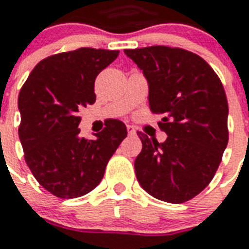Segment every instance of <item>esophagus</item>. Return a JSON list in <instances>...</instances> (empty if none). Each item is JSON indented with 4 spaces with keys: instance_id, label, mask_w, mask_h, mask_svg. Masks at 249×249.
I'll return each mask as SVG.
<instances>
[{
    "instance_id": "1",
    "label": "esophagus",
    "mask_w": 249,
    "mask_h": 249,
    "mask_svg": "<svg viewBox=\"0 0 249 249\" xmlns=\"http://www.w3.org/2000/svg\"><path fill=\"white\" fill-rule=\"evenodd\" d=\"M126 129H128L129 134H136V128L133 125H126Z\"/></svg>"
}]
</instances>
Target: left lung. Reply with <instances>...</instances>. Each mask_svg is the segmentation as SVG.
<instances>
[{"label": "left lung", "mask_w": 249, "mask_h": 249, "mask_svg": "<svg viewBox=\"0 0 249 249\" xmlns=\"http://www.w3.org/2000/svg\"><path fill=\"white\" fill-rule=\"evenodd\" d=\"M124 53L143 71L148 103L168 134L165 142L138 132L142 151L137 179L156 199L185 203L214 177L229 142V106L224 85L201 56L181 48L148 46Z\"/></svg>", "instance_id": "8db88e82"}]
</instances>
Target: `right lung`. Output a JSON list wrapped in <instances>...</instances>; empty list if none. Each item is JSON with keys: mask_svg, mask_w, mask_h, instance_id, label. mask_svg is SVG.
Wrapping results in <instances>:
<instances>
[{"mask_svg": "<svg viewBox=\"0 0 249 249\" xmlns=\"http://www.w3.org/2000/svg\"><path fill=\"white\" fill-rule=\"evenodd\" d=\"M119 50L80 48L45 58L21 86L20 138L28 168L45 190L60 199L95 189L106 165L128 132L112 120L97 140L81 138L77 115L95 102L94 83Z\"/></svg>", "mask_w": 249, "mask_h": 249, "instance_id": "right-lung-1", "label": "right lung"}]
</instances>
